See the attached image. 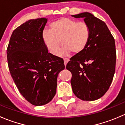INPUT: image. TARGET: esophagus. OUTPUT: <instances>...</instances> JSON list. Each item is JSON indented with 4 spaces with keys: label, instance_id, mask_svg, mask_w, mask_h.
Segmentation results:
<instances>
[{
    "label": "esophagus",
    "instance_id": "1",
    "mask_svg": "<svg viewBox=\"0 0 125 125\" xmlns=\"http://www.w3.org/2000/svg\"><path fill=\"white\" fill-rule=\"evenodd\" d=\"M69 60H70L69 59H67V58H65V59H64V64H65V66H66L67 63L69 62Z\"/></svg>",
    "mask_w": 125,
    "mask_h": 125
}]
</instances>
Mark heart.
Segmentation results:
<instances>
[{
  "label": "heart",
  "mask_w": 125,
  "mask_h": 125,
  "mask_svg": "<svg viewBox=\"0 0 125 125\" xmlns=\"http://www.w3.org/2000/svg\"><path fill=\"white\" fill-rule=\"evenodd\" d=\"M90 37V30L85 22L62 17L50 25V30L43 32V40L52 54L59 53L62 42L63 46L60 54L66 55L71 51L80 53L86 48Z\"/></svg>",
  "instance_id": "obj_1"
}]
</instances>
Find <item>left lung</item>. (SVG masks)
Masks as SVG:
<instances>
[{"instance_id":"left-lung-1","label":"left lung","mask_w":125,"mask_h":125,"mask_svg":"<svg viewBox=\"0 0 125 125\" xmlns=\"http://www.w3.org/2000/svg\"><path fill=\"white\" fill-rule=\"evenodd\" d=\"M72 16L84 18L90 30L85 50L71 58L66 66L72 74L73 91L84 101L97 100L106 93L114 77L115 40L106 23L92 14L83 12Z\"/></svg>"}]
</instances>
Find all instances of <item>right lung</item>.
Instances as JSON below:
<instances>
[{
    "mask_svg": "<svg viewBox=\"0 0 125 125\" xmlns=\"http://www.w3.org/2000/svg\"><path fill=\"white\" fill-rule=\"evenodd\" d=\"M47 19L30 20L15 29L7 50L11 77L22 96L35 106L51 102L57 78L65 69L62 58L48 52L43 40Z\"/></svg>",
    "mask_w": 125,
    "mask_h": 125,
    "instance_id": "right-lung-1",
    "label": "right lung"
}]
</instances>
